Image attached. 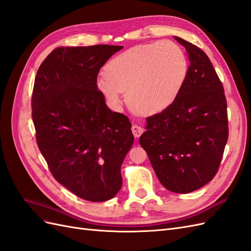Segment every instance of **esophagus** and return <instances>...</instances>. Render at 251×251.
<instances>
[{
    "mask_svg": "<svg viewBox=\"0 0 251 251\" xmlns=\"http://www.w3.org/2000/svg\"><path fill=\"white\" fill-rule=\"evenodd\" d=\"M143 128L140 126H137V125H134L133 126H132V132H133V134H134V136L136 138H138V137H140V135L143 133Z\"/></svg>",
    "mask_w": 251,
    "mask_h": 251,
    "instance_id": "obj_1",
    "label": "esophagus"
}]
</instances>
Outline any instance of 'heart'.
<instances>
[{"label":"heart","instance_id":"1","mask_svg":"<svg viewBox=\"0 0 251 251\" xmlns=\"http://www.w3.org/2000/svg\"><path fill=\"white\" fill-rule=\"evenodd\" d=\"M188 71L187 58L173 42L133 47L114 57L96 86L112 105L120 104L123 92L135 113L151 116L161 113L176 100Z\"/></svg>","mask_w":251,"mask_h":251}]
</instances>
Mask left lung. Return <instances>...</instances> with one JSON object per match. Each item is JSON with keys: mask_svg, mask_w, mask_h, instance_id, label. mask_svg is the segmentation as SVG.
<instances>
[{"mask_svg": "<svg viewBox=\"0 0 251 251\" xmlns=\"http://www.w3.org/2000/svg\"><path fill=\"white\" fill-rule=\"evenodd\" d=\"M186 49L189 67L175 101L147 118L139 138L160 183L188 194L212 180L228 139L227 103L208 56L192 43L174 36Z\"/></svg>", "mask_w": 251, "mask_h": 251, "instance_id": "left-lung-1", "label": "left lung"}]
</instances>
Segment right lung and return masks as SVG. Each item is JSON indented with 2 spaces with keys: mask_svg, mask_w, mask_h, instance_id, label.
I'll return each instance as SVG.
<instances>
[{
  "mask_svg": "<svg viewBox=\"0 0 251 251\" xmlns=\"http://www.w3.org/2000/svg\"><path fill=\"white\" fill-rule=\"evenodd\" d=\"M123 48H56L34 80L37 146L55 180L91 202L110 200L119 192L121 164L134 142L130 120L108 108L96 86L100 68Z\"/></svg>",
  "mask_w": 251,
  "mask_h": 251,
  "instance_id": "right-lung-1",
  "label": "right lung"
}]
</instances>
